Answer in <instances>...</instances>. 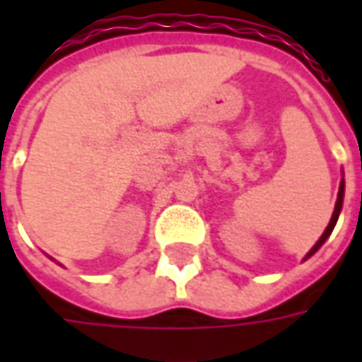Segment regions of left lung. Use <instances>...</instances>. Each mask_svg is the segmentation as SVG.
I'll use <instances>...</instances> for the list:
<instances>
[{"instance_id":"1","label":"left lung","mask_w":362,"mask_h":362,"mask_svg":"<svg viewBox=\"0 0 362 362\" xmlns=\"http://www.w3.org/2000/svg\"><path fill=\"white\" fill-rule=\"evenodd\" d=\"M343 196H345V180L341 178V182H339V192H337V202H335V209H334V213H332V219H329V223H327L326 230H324V233H322V236L318 238V243L312 246L310 252L304 256V259H308L310 256H314V254H316V252L322 248V244L326 243L327 238H329V235H332V230H334V227H335V223H337V219H339V213H341Z\"/></svg>"}]
</instances>
